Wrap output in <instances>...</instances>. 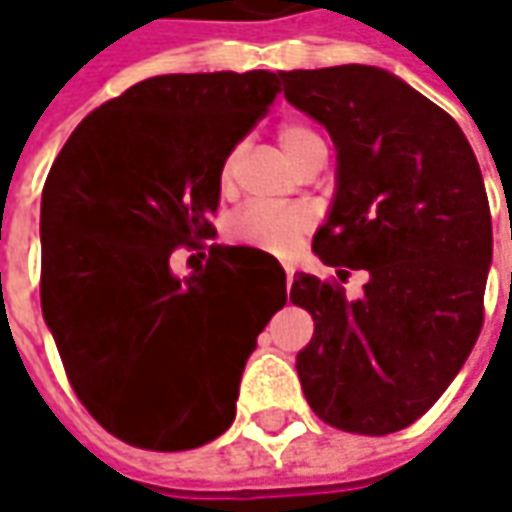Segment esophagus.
Segmentation results:
<instances>
[{
	"mask_svg": "<svg viewBox=\"0 0 512 512\" xmlns=\"http://www.w3.org/2000/svg\"><path fill=\"white\" fill-rule=\"evenodd\" d=\"M282 267H285V276H287V282H293V273H296V267L290 265V262H282Z\"/></svg>",
	"mask_w": 512,
	"mask_h": 512,
	"instance_id": "esophagus-1",
	"label": "esophagus"
}]
</instances>
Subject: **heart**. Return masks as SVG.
Segmentation results:
<instances>
[{"label":"heart","mask_w":512,"mask_h":512,"mask_svg":"<svg viewBox=\"0 0 512 512\" xmlns=\"http://www.w3.org/2000/svg\"><path fill=\"white\" fill-rule=\"evenodd\" d=\"M279 145L285 148L290 162L299 165L307 150L322 145V139L316 130H310L302 122H285V125H279ZM236 162H239V148H230L222 159V165H219V173H216L219 190H225V193L233 187V179H236ZM310 225H313V213L307 207L250 202L227 219L225 233L227 239L236 245L282 253V250H290L296 245L302 239V233L310 230Z\"/></svg>","instance_id":"1"}]
</instances>
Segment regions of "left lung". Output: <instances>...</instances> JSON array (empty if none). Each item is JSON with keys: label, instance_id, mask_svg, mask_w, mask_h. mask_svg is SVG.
I'll return each mask as SVG.
<instances>
[{"label": "left lung", "instance_id": "1", "mask_svg": "<svg viewBox=\"0 0 512 512\" xmlns=\"http://www.w3.org/2000/svg\"><path fill=\"white\" fill-rule=\"evenodd\" d=\"M287 102L339 150V190L313 250L339 279L296 273L313 316L296 356L310 410L359 436L404 430L439 402L484 325L493 225L482 170L456 119L367 65L282 73ZM350 269L368 273L359 300Z\"/></svg>", "mask_w": 512, "mask_h": 512}]
</instances>
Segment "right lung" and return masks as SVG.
Masks as SVG:
<instances>
[{"instance_id": "add662e5", "label": "right lung", "mask_w": 512, "mask_h": 512, "mask_svg": "<svg viewBox=\"0 0 512 512\" xmlns=\"http://www.w3.org/2000/svg\"><path fill=\"white\" fill-rule=\"evenodd\" d=\"M279 85L282 70L145 79L88 113L45 179L42 313L79 402L133 447L222 436L256 336L285 305L270 253L207 245L219 165ZM179 246L206 259L187 280L169 270Z\"/></svg>"}]
</instances>
